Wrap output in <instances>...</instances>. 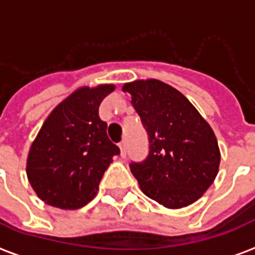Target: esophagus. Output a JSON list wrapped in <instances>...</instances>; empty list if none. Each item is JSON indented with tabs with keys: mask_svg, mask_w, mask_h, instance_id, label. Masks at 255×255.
Returning a JSON list of instances; mask_svg holds the SVG:
<instances>
[{
	"mask_svg": "<svg viewBox=\"0 0 255 255\" xmlns=\"http://www.w3.org/2000/svg\"><path fill=\"white\" fill-rule=\"evenodd\" d=\"M119 148H120V155L126 158V155H127V145H126V141H122L119 143Z\"/></svg>",
	"mask_w": 255,
	"mask_h": 255,
	"instance_id": "1",
	"label": "esophagus"
}]
</instances>
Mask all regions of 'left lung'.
<instances>
[{"instance_id": "left-lung-1", "label": "left lung", "mask_w": 255, "mask_h": 255, "mask_svg": "<svg viewBox=\"0 0 255 255\" xmlns=\"http://www.w3.org/2000/svg\"><path fill=\"white\" fill-rule=\"evenodd\" d=\"M148 133L149 152L129 164L141 191L167 209L191 205L213 184L221 152L213 128L184 95L148 79L123 85Z\"/></svg>"}]
</instances>
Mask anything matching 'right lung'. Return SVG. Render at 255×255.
Wrapping results in <instances>:
<instances>
[{
  "label": "right lung",
  "instance_id": "obj_1",
  "mask_svg": "<svg viewBox=\"0 0 255 255\" xmlns=\"http://www.w3.org/2000/svg\"><path fill=\"white\" fill-rule=\"evenodd\" d=\"M114 84L83 87L49 114L30 145L28 180L46 205L76 210L96 197L99 183L120 149L99 118L103 99Z\"/></svg>",
  "mask_w": 255,
  "mask_h": 255
}]
</instances>
